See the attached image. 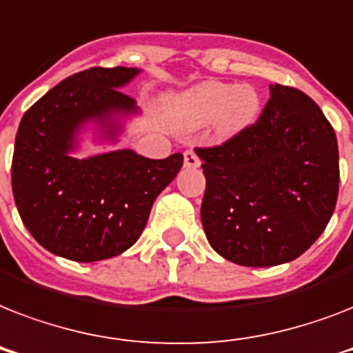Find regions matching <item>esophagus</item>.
Here are the masks:
<instances>
[{"label": "esophagus", "mask_w": 353, "mask_h": 353, "mask_svg": "<svg viewBox=\"0 0 353 353\" xmlns=\"http://www.w3.org/2000/svg\"><path fill=\"white\" fill-rule=\"evenodd\" d=\"M183 157H185V166H187V168H198L199 166L198 155L194 154L192 150H187V152L183 154Z\"/></svg>", "instance_id": "esophagus-1"}]
</instances>
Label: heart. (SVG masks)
I'll list each match as a JSON object with an SVG mask.
<instances>
[{
	"label": "heart",
	"instance_id": "1",
	"mask_svg": "<svg viewBox=\"0 0 353 353\" xmlns=\"http://www.w3.org/2000/svg\"><path fill=\"white\" fill-rule=\"evenodd\" d=\"M262 101L249 84L201 82L168 102V115L179 128L199 130L212 124L218 137H234L254 124Z\"/></svg>",
	"mask_w": 353,
	"mask_h": 353
}]
</instances>
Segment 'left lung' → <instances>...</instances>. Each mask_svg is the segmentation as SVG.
Here are the masks:
<instances>
[{
    "label": "left lung",
    "mask_w": 353,
    "mask_h": 353,
    "mask_svg": "<svg viewBox=\"0 0 353 353\" xmlns=\"http://www.w3.org/2000/svg\"><path fill=\"white\" fill-rule=\"evenodd\" d=\"M207 188L201 223L210 247L238 265L269 268L307 251L339 192L337 137L302 91L269 85L252 126L214 148H196Z\"/></svg>",
    "instance_id": "obj_1"
}]
</instances>
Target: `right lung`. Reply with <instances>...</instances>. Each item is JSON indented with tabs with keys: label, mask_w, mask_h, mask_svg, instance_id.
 Instances as JSON below:
<instances>
[{
	"label": "right lung",
	"mask_w": 353,
	"mask_h": 353,
	"mask_svg": "<svg viewBox=\"0 0 353 353\" xmlns=\"http://www.w3.org/2000/svg\"><path fill=\"white\" fill-rule=\"evenodd\" d=\"M141 69L91 68L62 80L19 122L12 192L23 225L41 247L73 262L124 252L143 234L155 198L183 166V154L148 159L112 150L79 159L85 133L117 144L139 115L122 93Z\"/></svg>",
	"instance_id": "obj_1"
}]
</instances>
